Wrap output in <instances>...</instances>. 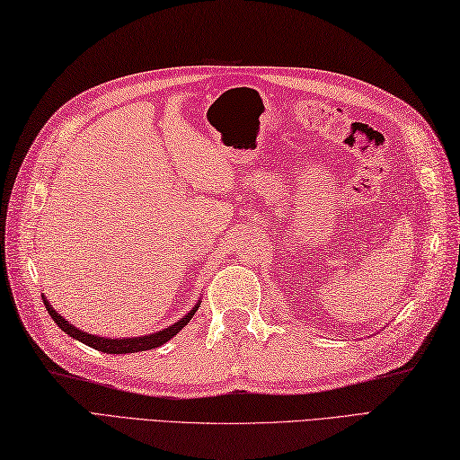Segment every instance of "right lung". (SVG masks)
Returning a JSON list of instances; mask_svg holds the SVG:
<instances>
[{
    "label": "right lung",
    "mask_w": 460,
    "mask_h": 460,
    "mask_svg": "<svg viewBox=\"0 0 460 460\" xmlns=\"http://www.w3.org/2000/svg\"><path fill=\"white\" fill-rule=\"evenodd\" d=\"M42 302H44V306H47V310H49V314H50V318L58 323V328L62 330V332H66L70 335V338H74V340H77V341H82V343H85V345H89V347H93V349H97V351H103V353H117V355H120V353H137V351H148V349H155V347H160V345H164L165 341H170L173 335H177L179 332H181L187 323H189V320L193 318V314L195 312L199 310V305H195L193 306V310H189L187 314L181 318V320H177L175 323H172L170 328H164V330H160V332H155V333H150V335H140V338H99V335H93V333H87V332H82L80 328H75V326H72V323L66 320V318H62L58 312H56L54 308H52V305L50 302L47 300V296L42 295ZM200 302V300H199Z\"/></svg>",
    "instance_id": "right-lung-1"
}]
</instances>
